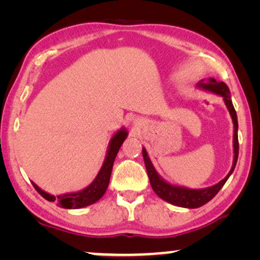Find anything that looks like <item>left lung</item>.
I'll use <instances>...</instances> for the list:
<instances>
[{
	"label": "left lung",
	"mask_w": 260,
	"mask_h": 260,
	"mask_svg": "<svg viewBox=\"0 0 260 260\" xmlns=\"http://www.w3.org/2000/svg\"><path fill=\"white\" fill-rule=\"evenodd\" d=\"M199 88L211 92L216 95L222 97L223 103H225L227 110L230 111V115L232 117L233 120V165L231 168L230 173L227 174L225 179H222L220 182H218L214 186L207 187V188H201V189H191V188L182 187V186H176V184H172L163 179L159 174L156 172L154 165H152L151 159L149 158V155L145 148L142 149V154H143L144 158V165L147 168V173L149 176V181H150L152 190L158 195L162 200H165L169 204L174 206H179V207L183 208H199L205 204H207L208 201H211L216 194L219 193V190L223 187V184L226 183V181L229 180V177L232 175L234 168H236L237 161H238V154H239V142H238V118H237V112L234 110L232 98H231V92L230 88L227 87V85L222 81H216L214 78H208L207 80H200L197 84Z\"/></svg>",
	"instance_id": "obj_1"
}]
</instances>
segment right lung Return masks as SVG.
<instances>
[{
	"label": "right lung",
	"mask_w": 260,
	"mask_h": 260,
	"mask_svg": "<svg viewBox=\"0 0 260 260\" xmlns=\"http://www.w3.org/2000/svg\"><path fill=\"white\" fill-rule=\"evenodd\" d=\"M126 137L127 131L125 127H122V129H119L115 135H113L111 140H110L104 163H103L101 170H99L95 179L92 181L87 187H85L84 189L72 191V193L56 195L55 197V195L49 194L47 191L42 190L41 188L37 186L34 182H31V184H33V187L37 189L38 193L40 194L42 198H45L47 201L56 202V205L61 208L78 209L94 204V202H97L99 199L105 194L106 189H108L113 162H115V158L117 154H118L119 148L122 147L123 142L125 141Z\"/></svg>",
	"instance_id": "obj_1"
}]
</instances>
